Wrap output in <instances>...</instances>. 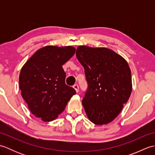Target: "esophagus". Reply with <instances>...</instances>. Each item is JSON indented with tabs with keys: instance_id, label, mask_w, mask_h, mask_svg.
<instances>
[{
	"instance_id": "1",
	"label": "esophagus",
	"mask_w": 155,
	"mask_h": 155,
	"mask_svg": "<svg viewBox=\"0 0 155 155\" xmlns=\"http://www.w3.org/2000/svg\"><path fill=\"white\" fill-rule=\"evenodd\" d=\"M73 88H74L77 93H78V86L77 84H74V86H73Z\"/></svg>"
}]
</instances>
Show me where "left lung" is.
<instances>
[{"mask_svg": "<svg viewBox=\"0 0 155 155\" xmlns=\"http://www.w3.org/2000/svg\"><path fill=\"white\" fill-rule=\"evenodd\" d=\"M76 55L88 83L82 104L88 120L97 125L108 124L119 114L132 92L129 65L122 56L106 47L81 45Z\"/></svg>", "mask_w": 155, "mask_h": 155, "instance_id": "1", "label": "left lung"}]
</instances>
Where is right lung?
Listing matches in <instances>:
<instances>
[{
  "label": "right lung",
  "instance_id": "add662e5",
  "mask_svg": "<svg viewBox=\"0 0 155 155\" xmlns=\"http://www.w3.org/2000/svg\"><path fill=\"white\" fill-rule=\"evenodd\" d=\"M75 51L72 46H46L22 66L19 74L21 96L31 113L42 121L58 118L76 94L73 88L65 84L62 68Z\"/></svg>",
  "mask_w": 155,
  "mask_h": 155
}]
</instances>
